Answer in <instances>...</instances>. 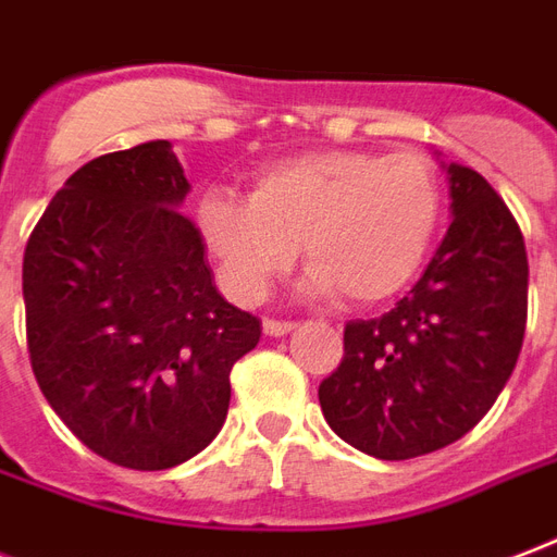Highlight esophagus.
<instances>
[{"instance_id": "obj_1", "label": "esophagus", "mask_w": 557, "mask_h": 557, "mask_svg": "<svg viewBox=\"0 0 557 557\" xmlns=\"http://www.w3.org/2000/svg\"><path fill=\"white\" fill-rule=\"evenodd\" d=\"M262 330H265V335H286L295 330V321H277V318H265V321H262Z\"/></svg>"}]
</instances>
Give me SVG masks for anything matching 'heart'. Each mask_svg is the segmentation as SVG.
Returning <instances> with one entry per match:
<instances>
[{
	"label": "heart",
	"instance_id": "1",
	"mask_svg": "<svg viewBox=\"0 0 557 557\" xmlns=\"http://www.w3.org/2000/svg\"><path fill=\"white\" fill-rule=\"evenodd\" d=\"M441 222L435 165L414 151H309L262 169L250 195L212 189L198 231L239 300H260L304 245L312 292L388 300L426 260Z\"/></svg>",
	"mask_w": 557,
	"mask_h": 557
}]
</instances>
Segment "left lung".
<instances>
[{
    "label": "left lung",
    "mask_w": 557,
    "mask_h": 557,
    "mask_svg": "<svg viewBox=\"0 0 557 557\" xmlns=\"http://www.w3.org/2000/svg\"><path fill=\"white\" fill-rule=\"evenodd\" d=\"M453 224L392 312L347 321L345 356L318 385L330 430L382 461L447 447L511 376L529 312L520 224L485 177L449 163Z\"/></svg>",
    "instance_id": "8db88e82"
}]
</instances>
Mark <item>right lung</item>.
<instances>
[{
  "mask_svg": "<svg viewBox=\"0 0 557 557\" xmlns=\"http://www.w3.org/2000/svg\"><path fill=\"white\" fill-rule=\"evenodd\" d=\"M189 184L165 139L81 165L23 257L25 338L42 397L96 456L184 465L231 406V371L260 318L212 286Z\"/></svg>",
  "mask_w": 557,
  "mask_h": 557,
  "instance_id": "obj_1",
  "label": "right lung"
}]
</instances>
